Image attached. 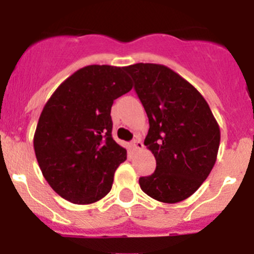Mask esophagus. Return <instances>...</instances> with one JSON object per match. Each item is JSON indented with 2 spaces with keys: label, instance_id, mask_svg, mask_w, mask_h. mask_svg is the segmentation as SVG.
<instances>
[{
  "label": "esophagus",
  "instance_id": "34e87169",
  "mask_svg": "<svg viewBox=\"0 0 254 254\" xmlns=\"http://www.w3.org/2000/svg\"><path fill=\"white\" fill-rule=\"evenodd\" d=\"M131 147L133 150H140V149H142L143 145H142V142H141L140 138H134V140L131 141Z\"/></svg>",
  "mask_w": 254,
  "mask_h": 254
}]
</instances>
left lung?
Wrapping results in <instances>:
<instances>
[{
    "label": "left lung",
    "instance_id": "obj_1",
    "mask_svg": "<svg viewBox=\"0 0 254 254\" xmlns=\"http://www.w3.org/2000/svg\"><path fill=\"white\" fill-rule=\"evenodd\" d=\"M149 118L145 146L156 159L141 190L165 203L181 202L196 192L216 161L220 128L207 102L173 69L156 64L126 67Z\"/></svg>",
    "mask_w": 254,
    "mask_h": 254
}]
</instances>
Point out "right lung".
I'll list each match as a JSON object with an SVG mask.
<instances>
[{"instance_id":"add662e5","label":"right lung","mask_w":254,"mask_h":254,"mask_svg":"<svg viewBox=\"0 0 254 254\" xmlns=\"http://www.w3.org/2000/svg\"><path fill=\"white\" fill-rule=\"evenodd\" d=\"M132 89L126 67L91 64L66 78L44 105L34 150L56 193L77 205L107 196L127 151L112 137L113 102Z\"/></svg>"}]
</instances>
